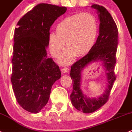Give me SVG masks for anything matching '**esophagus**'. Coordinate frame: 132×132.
<instances>
[{
    "instance_id": "34e87169",
    "label": "esophagus",
    "mask_w": 132,
    "mask_h": 132,
    "mask_svg": "<svg viewBox=\"0 0 132 132\" xmlns=\"http://www.w3.org/2000/svg\"><path fill=\"white\" fill-rule=\"evenodd\" d=\"M69 71V69L68 68H63L61 69V73L62 74H65L68 72Z\"/></svg>"
}]
</instances>
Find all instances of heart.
Wrapping results in <instances>:
<instances>
[{"mask_svg":"<svg viewBox=\"0 0 132 132\" xmlns=\"http://www.w3.org/2000/svg\"><path fill=\"white\" fill-rule=\"evenodd\" d=\"M56 34H48V41L51 54L57 57L65 46L67 49L59 58V62L67 65L75 55H86L95 45L98 34V23L89 13H77L60 21L56 28Z\"/></svg>","mask_w":132,"mask_h":132,"instance_id":"heart-1","label":"heart"}]
</instances>
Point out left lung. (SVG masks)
Returning <instances> with one entry per match:
<instances>
[{
    "mask_svg": "<svg viewBox=\"0 0 132 132\" xmlns=\"http://www.w3.org/2000/svg\"><path fill=\"white\" fill-rule=\"evenodd\" d=\"M91 7L96 11L100 21L99 36L92 49L72 65L70 72L72 81V91L70 96L71 103L76 110L84 113L94 112L107 102L116 79L114 69L118 45L117 26L111 14L104 7L93 4ZM95 62L101 63L106 72L108 83L106 90L100 96L90 98L84 95L81 89V72L88 65Z\"/></svg>",
    "mask_w": 132,
    "mask_h": 132,
    "instance_id": "8db88e82",
    "label": "left lung"
}]
</instances>
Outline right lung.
<instances>
[{"instance_id":"add662e5","label":"right lung","mask_w":132,"mask_h":132,"mask_svg":"<svg viewBox=\"0 0 132 132\" xmlns=\"http://www.w3.org/2000/svg\"><path fill=\"white\" fill-rule=\"evenodd\" d=\"M66 11V7L39 4L15 29L11 81L19 104L30 113L45 107L52 85L61 77L58 65L47 57L46 48L51 26Z\"/></svg>"}]
</instances>
